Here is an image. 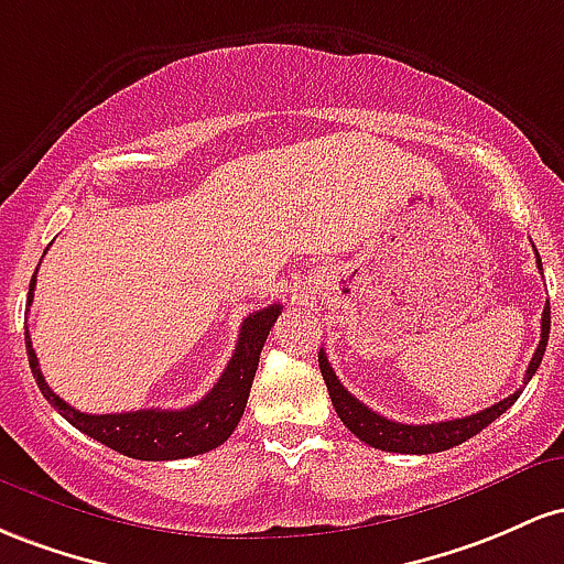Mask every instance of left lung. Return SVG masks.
<instances>
[{"mask_svg":"<svg viewBox=\"0 0 564 564\" xmlns=\"http://www.w3.org/2000/svg\"><path fill=\"white\" fill-rule=\"evenodd\" d=\"M535 263L538 269H543L541 258H538V250H535ZM549 327H552V308H549L546 303L541 316V340H538V349L533 354V359H530L528 372H524L522 389L530 383V378L535 376L538 365H541L543 351H546V344H549ZM319 370L327 383V391H330L335 413H338V419L344 421V426L349 429L354 436H359L365 445L378 447V451H386V453L429 455V453L451 451V447L460 445V442L471 440L474 434L482 432V429L490 426L496 419H501L506 410L520 400L522 394V389L514 391V394H509L506 400L496 402L492 408L479 410V413L466 415V419L421 423V426H415V423H397V421L383 419V415H378L376 410H370L367 404L359 402L357 397H351L349 391L344 389V383L338 381V376H335L330 362H327L325 349H319Z\"/></svg>","mask_w":564,"mask_h":564,"instance_id":"8db88e82","label":"left lung"}]
</instances>
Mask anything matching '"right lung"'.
Wrapping results in <instances>:
<instances>
[{
  "mask_svg": "<svg viewBox=\"0 0 564 564\" xmlns=\"http://www.w3.org/2000/svg\"><path fill=\"white\" fill-rule=\"evenodd\" d=\"M36 274L29 284V303L34 301ZM280 303L252 312L239 327L237 349H234L229 365L220 372L218 383L207 391L197 404H188L183 410H132V413H109V415H90L79 413L72 404L63 402L47 383L36 362L31 335L26 330V354L31 372H34L36 386L44 394V400L72 426H77L82 434L93 436L100 445L111 451L128 455L138 460H175L202 455L213 447L224 445L248 404L252 378H256L258 359H261L263 344L269 338L271 325L280 316Z\"/></svg>",
  "mask_w": 564,
  "mask_h": 564,
  "instance_id": "add662e5",
  "label": "right lung"
}]
</instances>
